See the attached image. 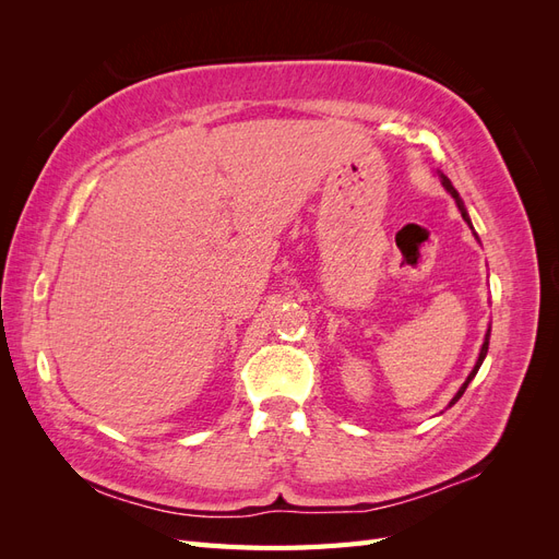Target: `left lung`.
<instances>
[{
    "instance_id": "8db88e82",
    "label": "left lung",
    "mask_w": 559,
    "mask_h": 559,
    "mask_svg": "<svg viewBox=\"0 0 559 559\" xmlns=\"http://www.w3.org/2000/svg\"><path fill=\"white\" fill-rule=\"evenodd\" d=\"M438 177H441V181H443V186H445V191L454 198V202H456V207H460V212H462V216H464V222L471 226V218H468V214H466V207H464V202H462V198H460V193H456V189L452 186V181L443 175V173H438ZM473 228V226H471ZM487 347H489V329H487V333H485V343H483V347H480V354H478V361H476V366H473V370L468 373V378H466V382L460 386V392L454 394V399L450 401V405H454L456 401L462 399V394L466 392V386H468V382L476 378V373H478V368L483 366V361H485V357H487Z\"/></svg>"
}]
</instances>
